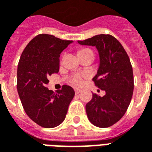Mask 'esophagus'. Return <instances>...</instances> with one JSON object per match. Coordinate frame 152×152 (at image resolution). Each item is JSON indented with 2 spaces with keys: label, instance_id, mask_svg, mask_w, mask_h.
Returning <instances> with one entry per match:
<instances>
[{
  "label": "esophagus",
  "instance_id": "obj_1",
  "mask_svg": "<svg viewBox=\"0 0 152 152\" xmlns=\"http://www.w3.org/2000/svg\"><path fill=\"white\" fill-rule=\"evenodd\" d=\"M74 90H75V93H76V94H79V93L81 91V89H78V88H75V89H74Z\"/></svg>",
  "mask_w": 152,
  "mask_h": 152
}]
</instances>
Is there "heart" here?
<instances>
[{
    "instance_id": "heart-1",
    "label": "heart",
    "mask_w": 152,
    "mask_h": 152,
    "mask_svg": "<svg viewBox=\"0 0 152 152\" xmlns=\"http://www.w3.org/2000/svg\"><path fill=\"white\" fill-rule=\"evenodd\" d=\"M85 50H80L79 52L80 51H85ZM86 77V74L85 73H76L75 75H73L71 78V83L74 85V86H81L84 82V78Z\"/></svg>"
}]
</instances>
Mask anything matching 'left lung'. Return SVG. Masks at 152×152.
Returning a JSON list of instances; mask_svg holds the SVG:
<instances>
[{
	"label": "left lung",
	"mask_w": 152,
	"mask_h": 152,
	"mask_svg": "<svg viewBox=\"0 0 152 152\" xmlns=\"http://www.w3.org/2000/svg\"><path fill=\"white\" fill-rule=\"evenodd\" d=\"M77 42L96 48L99 65L93 80L106 93L102 97L93 94L86 106L88 119L97 127H110L122 118L132 99L134 76L129 58L121 44L111 35H97Z\"/></svg>",
	"instance_id": "obj_1"
}]
</instances>
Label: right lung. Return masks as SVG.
Masks as SVG:
<instances>
[{"instance_id": "add662e5", "label": "right lung", "mask_w": 152, "mask_h": 152, "mask_svg": "<svg viewBox=\"0 0 152 152\" xmlns=\"http://www.w3.org/2000/svg\"><path fill=\"white\" fill-rule=\"evenodd\" d=\"M72 40L54 36L35 37L23 51L17 70V89L25 112L44 128H54L65 120L75 95L74 89L64 85L53 92L46 87L48 77L59 71L60 53Z\"/></svg>"}]
</instances>
